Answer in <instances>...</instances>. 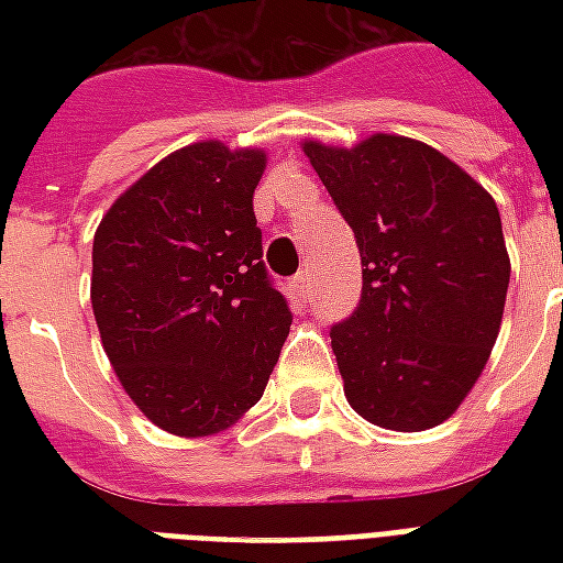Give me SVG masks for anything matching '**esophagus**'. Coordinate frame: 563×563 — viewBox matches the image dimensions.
I'll return each instance as SVG.
<instances>
[{"instance_id":"obj_1","label":"esophagus","mask_w":563,"mask_h":563,"mask_svg":"<svg viewBox=\"0 0 563 563\" xmlns=\"http://www.w3.org/2000/svg\"><path fill=\"white\" fill-rule=\"evenodd\" d=\"M292 286H295V292H298V295L310 292V271H307V268L298 271V274H295Z\"/></svg>"}]
</instances>
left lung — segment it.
<instances>
[{
	"label": "left lung",
	"mask_w": 563,
	"mask_h": 563,
	"mask_svg": "<svg viewBox=\"0 0 563 563\" xmlns=\"http://www.w3.org/2000/svg\"><path fill=\"white\" fill-rule=\"evenodd\" d=\"M355 232L362 301L331 329L343 395L389 431L446 422L504 319L509 253L495 198L424 141L377 132L353 147L301 141Z\"/></svg>",
	"instance_id": "8db88e82"
}]
</instances>
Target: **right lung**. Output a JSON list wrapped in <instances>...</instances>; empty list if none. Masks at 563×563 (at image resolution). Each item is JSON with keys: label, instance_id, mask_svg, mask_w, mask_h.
<instances>
[{"label": "right lung", "instance_id": "right-lung-1", "mask_svg": "<svg viewBox=\"0 0 563 563\" xmlns=\"http://www.w3.org/2000/svg\"><path fill=\"white\" fill-rule=\"evenodd\" d=\"M262 147L196 141L141 174L92 238V317L150 422L225 431L262 398L292 313L262 265Z\"/></svg>", "mask_w": 563, "mask_h": 563}]
</instances>
